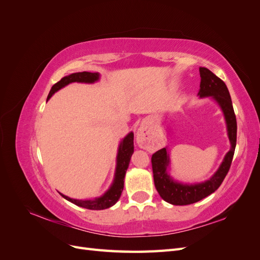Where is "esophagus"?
<instances>
[{
    "instance_id": "1",
    "label": "esophagus",
    "mask_w": 260,
    "mask_h": 260,
    "mask_svg": "<svg viewBox=\"0 0 260 260\" xmlns=\"http://www.w3.org/2000/svg\"><path fill=\"white\" fill-rule=\"evenodd\" d=\"M137 144L139 147L147 149L149 148V140H148V131L145 123H142L140 125V128L137 131Z\"/></svg>"
}]
</instances>
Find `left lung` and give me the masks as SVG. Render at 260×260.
Returning <instances> with one entry per match:
<instances>
[{
	"label": "left lung",
	"mask_w": 260,
	"mask_h": 260,
	"mask_svg": "<svg viewBox=\"0 0 260 260\" xmlns=\"http://www.w3.org/2000/svg\"><path fill=\"white\" fill-rule=\"evenodd\" d=\"M201 83L198 95L200 99L210 98L219 105L224 116L226 124L228 138L231 147L224 155L222 162L217 171L208 180L199 183L179 182L170 176V156L168 148L164 147L152 156V167L154 175V183L160 198L172 205H190L199 202L214 193L222 183L228 171L230 169L233 155L237 145V118L233 111V105L229 90L225 83L212 74L209 69L200 67Z\"/></svg>",
	"instance_id": "obj_1"
}]
</instances>
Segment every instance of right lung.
I'll return each instance as SVG.
<instances>
[{
  "instance_id": "obj_1",
  "label": "right lung",
  "mask_w": 260,
  "mask_h": 260,
  "mask_svg": "<svg viewBox=\"0 0 260 260\" xmlns=\"http://www.w3.org/2000/svg\"><path fill=\"white\" fill-rule=\"evenodd\" d=\"M101 75L99 73H88V72H82V73H74L68 76H65L64 78L55 83L49 93L48 102L55 92L62 89L64 86L68 85L69 83L73 82H79V83H94L100 80ZM133 132L128 133L119 143L118 146V153H117V158H116V169H115V175L112 185L109 186L108 190L103 194L99 196L95 199H90V200H75L72 198H68V196L59 193L62 198L65 200L69 201L70 203L75 204V205L83 207L86 209H92V210H102L112 207L113 205L119 200L120 195L123 190V183H124V176L127 169L129 167L131 156L133 154Z\"/></svg>"
}]
</instances>
